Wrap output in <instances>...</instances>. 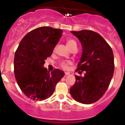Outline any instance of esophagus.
<instances>
[{"label": "esophagus", "mask_w": 125, "mask_h": 125, "mask_svg": "<svg viewBox=\"0 0 125 125\" xmlns=\"http://www.w3.org/2000/svg\"><path fill=\"white\" fill-rule=\"evenodd\" d=\"M65 74L66 76H67V75H73V74H72V73H69V72H66V73H65Z\"/></svg>", "instance_id": "34e87169"}]
</instances>
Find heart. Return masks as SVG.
Returning <instances> with one entry per match:
<instances>
[{
  "label": "heart",
  "instance_id": "b5f03b06",
  "mask_svg": "<svg viewBox=\"0 0 125 125\" xmlns=\"http://www.w3.org/2000/svg\"><path fill=\"white\" fill-rule=\"evenodd\" d=\"M66 46L67 47L70 49H72L74 47H77V43L73 39H68L66 40ZM70 64V63L69 62H62L60 63V66L62 68L64 69V70H66L69 68V65Z\"/></svg>",
  "mask_w": 125,
  "mask_h": 125
}]
</instances>
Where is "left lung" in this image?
<instances>
[{"instance_id":"1","label":"left lung","mask_w":125,"mask_h":125,"mask_svg":"<svg viewBox=\"0 0 125 125\" xmlns=\"http://www.w3.org/2000/svg\"><path fill=\"white\" fill-rule=\"evenodd\" d=\"M71 32L79 39L83 48L75 71H85V74L84 77L75 75L76 81L70 92L77 102L91 104L99 100L109 87L114 71V54L97 32L86 30Z\"/></svg>"}]
</instances>
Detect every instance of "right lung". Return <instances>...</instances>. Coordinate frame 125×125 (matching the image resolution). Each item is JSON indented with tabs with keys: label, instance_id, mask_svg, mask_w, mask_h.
<instances>
[{
	"label": "right lung",
	"instance_id": "obj_1",
	"mask_svg": "<svg viewBox=\"0 0 125 125\" xmlns=\"http://www.w3.org/2000/svg\"><path fill=\"white\" fill-rule=\"evenodd\" d=\"M62 30L42 26L26 34L16 50L14 72L19 86L23 94L33 100H42L52 95L56 84L64 72L54 69L51 73L43 65L52 54L62 37Z\"/></svg>",
	"mask_w": 125,
	"mask_h": 125
}]
</instances>
